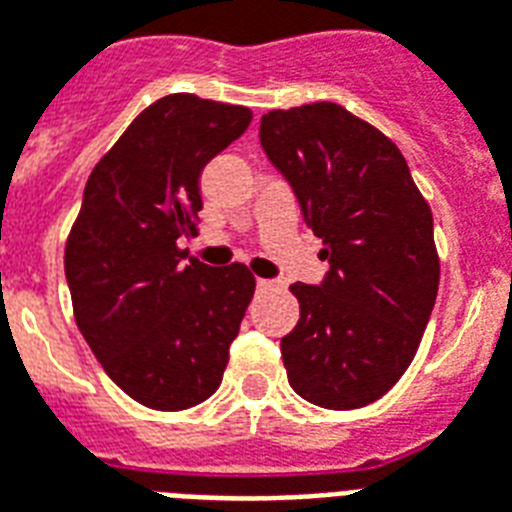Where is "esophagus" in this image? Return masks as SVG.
<instances>
[{
	"label": "esophagus",
	"mask_w": 512,
	"mask_h": 512,
	"mask_svg": "<svg viewBox=\"0 0 512 512\" xmlns=\"http://www.w3.org/2000/svg\"><path fill=\"white\" fill-rule=\"evenodd\" d=\"M256 288H259V291H267V288H272V280H264V277H256Z\"/></svg>",
	"instance_id": "1"
}]
</instances>
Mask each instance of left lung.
<instances>
[{
  "label": "left lung",
  "instance_id": "1",
  "mask_svg": "<svg viewBox=\"0 0 512 512\" xmlns=\"http://www.w3.org/2000/svg\"><path fill=\"white\" fill-rule=\"evenodd\" d=\"M259 138L326 243L323 280L291 285L299 323L280 339L288 382L334 411L374 403L414 360L435 307L433 213L398 146L344 106L269 112Z\"/></svg>",
  "mask_w": 512,
  "mask_h": 512
}]
</instances>
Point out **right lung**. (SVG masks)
Wrapping results in <instances>:
<instances>
[{
  "label": "right lung",
  "instance_id": "right-lung-1",
  "mask_svg": "<svg viewBox=\"0 0 512 512\" xmlns=\"http://www.w3.org/2000/svg\"><path fill=\"white\" fill-rule=\"evenodd\" d=\"M251 120L245 106L165 95L95 165L71 227L63 267L79 331L112 382L157 411L219 390L256 288L243 264L213 269L176 245L202 211V170Z\"/></svg>",
  "mask_w": 512,
  "mask_h": 512
}]
</instances>
